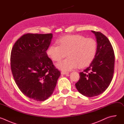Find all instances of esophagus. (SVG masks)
I'll list each match as a JSON object with an SVG mask.
<instances>
[{
    "label": "esophagus",
    "mask_w": 124,
    "mask_h": 124,
    "mask_svg": "<svg viewBox=\"0 0 124 124\" xmlns=\"http://www.w3.org/2000/svg\"><path fill=\"white\" fill-rule=\"evenodd\" d=\"M61 74L62 75H67V74H69V73H68V72H67L62 71V72H61Z\"/></svg>",
    "instance_id": "1"
}]
</instances>
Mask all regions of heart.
<instances>
[{
    "label": "heart",
    "mask_w": 124,
    "mask_h": 124,
    "mask_svg": "<svg viewBox=\"0 0 124 124\" xmlns=\"http://www.w3.org/2000/svg\"><path fill=\"white\" fill-rule=\"evenodd\" d=\"M58 46L53 44L46 50L47 56L54 61L58 62L56 66L63 71H69L78 67L83 68L89 66L95 59L98 49L96 41L86 38L79 34L65 35L56 41Z\"/></svg>",
    "instance_id": "heart-1"
}]
</instances>
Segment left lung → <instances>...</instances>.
Wrapping results in <instances>:
<instances>
[{
  "instance_id": "obj_1",
  "label": "left lung",
  "mask_w": 124,
  "mask_h": 124,
  "mask_svg": "<svg viewBox=\"0 0 124 124\" xmlns=\"http://www.w3.org/2000/svg\"><path fill=\"white\" fill-rule=\"evenodd\" d=\"M98 45L97 52L90 66L79 73L76 87L82 95L92 97L102 93L110 85L113 78L115 55L112 46L104 35L92 31Z\"/></svg>"
}]
</instances>
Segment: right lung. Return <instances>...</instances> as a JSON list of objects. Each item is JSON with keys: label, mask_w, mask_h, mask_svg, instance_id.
<instances>
[{"label": "right lung", "mask_w": 124, "mask_h": 124, "mask_svg": "<svg viewBox=\"0 0 124 124\" xmlns=\"http://www.w3.org/2000/svg\"><path fill=\"white\" fill-rule=\"evenodd\" d=\"M52 34L23 35L11 53L13 76L21 91L36 101H44L53 93L61 73L47 56Z\"/></svg>", "instance_id": "right-lung-1"}]
</instances>
